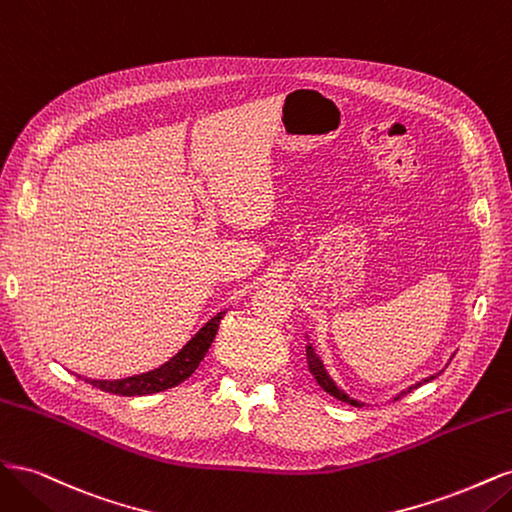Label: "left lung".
<instances>
[{
  "mask_svg": "<svg viewBox=\"0 0 512 512\" xmlns=\"http://www.w3.org/2000/svg\"><path fill=\"white\" fill-rule=\"evenodd\" d=\"M307 365H309V371H312V374H314V378H316V382L322 386V389L324 391H327L329 395H333V397H337L339 401H344V404H350V406H354V408H363V404H361V401H356V399H350L348 395H344L342 391H339L337 389V386L333 384V380L327 376V371H324V367H322V363L318 361V356L314 354V350H312V346H307ZM429 380H433V376L429 378ZM429 380H425V382H429ZM418 386H421V384H414V386H410V389L408 391H404V393H401L399 397H404L406 393H410L412 389H418ZM397 397V399H399Z\"/></svg>",
  "mask_w": 512,
  "mask_h": 512,
  "instance_id": "1",
  "label": "left lung"
}]
</instances>
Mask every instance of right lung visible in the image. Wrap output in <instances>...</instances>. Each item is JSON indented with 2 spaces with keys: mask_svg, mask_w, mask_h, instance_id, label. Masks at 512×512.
Here are the masks:
<instances>
[{
  "mask_svg": "<svg viewBox=\"0 0 512 512\" xmlns=\"http://www.w3.org/2000/svg\"><path fill=\"white\" fill-rule=\"evenodd\" d=\"M222 318H224L222 312L215 318H211L205 327L192 337V342L175 356V359H170L166 365L149 371V374H141L126 380H87V382L94 384L100 391L123 395V397L151 395L158 391L173 389V386L181 384L185 378H190L196 371V367L200 365V361L205 359V354L215 339V333L220 329Z\"/></svg>",
  "mask_w": 512,
  "mask_h": 512,
  "instance_id": "right-lung-1",
  "label": "right lung"
}]
</instances>
